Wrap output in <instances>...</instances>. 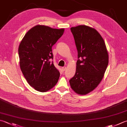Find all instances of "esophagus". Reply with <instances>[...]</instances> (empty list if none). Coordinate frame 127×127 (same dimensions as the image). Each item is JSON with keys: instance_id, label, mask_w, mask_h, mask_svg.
I'll use <instances>...</instances> for the list:
<instances>
[{"instance_id": "obj_1", "label": "esophagus", "mask_w": 127, "mask_h": 127, "mask_svg": "<svg viewBox=\"0 0 127 127\" xmlns=\"http://www.w3.org/2000/svg\"><path fill=\"white\" fill-rule=\"evenodd\" d=\"M66 68L65 66L62 67V71H65V70H66Z\"/></svg>"}]
</instances>
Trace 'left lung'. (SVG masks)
I'll use <instances>...</instances> for the list:
<instances>
[{"label":"left lung","mask_w":127,"mask_h":127,"mask_svg":"<svg viewBox=\"0 0 127 127\" xmlns=\"http://www.w3.org/2000/svg\"><path fill=\"white\" fill-rule=\"evenodd\" d=\"M78 51L76 70L69 80L71 89L80 95L93 91L101 82L108 64L103 39L95 29L86 25L71 27Z\"/></svg>","instance_id":"1"}]
</instances>
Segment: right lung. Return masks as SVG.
Returning <instances> with one entry per match:
<instances>
[{"label":"right lung","instance_id":"1","mask_svg":"<svg viewBox=\"0 0 127 127\" xmlns=\"http://www.w3.org/2000/svg\"><path fill=\"white\" fill-rule=\"evenodd\" d=\"M64 29L37 25L27 32L19 47L20 66L27 81L40 92L56 85L60 73L54 65L52 47L63 35Z\"/></svg>","mask_w":127,"mask_h":127}]
</instances>
